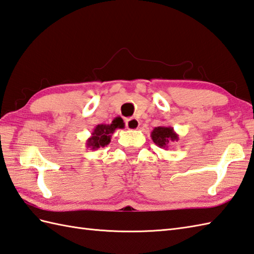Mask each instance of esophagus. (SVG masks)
<instances>
[{"mask_svg": "<svg viewBox=\"0 0 254 254\" xmlns=\"http://www.w3.org/2000/svg\"><path fill=\"white\" fill-rule=\"evenodd\" d=\"M140 122L136 118H129L126 120V126L128 129H138Z\"/></svg>", "mask_w": 254, "mask_h": 254, "instance_id": "1", "label": "esophagus"}]
</instances>
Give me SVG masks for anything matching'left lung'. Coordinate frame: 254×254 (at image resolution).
I'll return each mask as SVG.
<instances>
[{
    "label": "left lung",
    "mask_w": 254,
    "mask_h": 254,
    "mask_svg": "<svg viewBox=\"0 0 254 254\" xmlns=\"http://www.w3.org/2000/svg\"><path fill=\"white\" fill-rule=\"evenodd\" d=\"M151 139L160 148L167 149L171 141H178L179 135L176 134L172 127H157L151 132Z\"/></svg>",
    "instance_id": "left-lung-1"
}]
</instances>
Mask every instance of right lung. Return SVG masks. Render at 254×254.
<instances>
[{"instance_id":"add662e5","label":"right lung","mask_w":254,"mask_h":254,"mask_svg":"<svg viewBox=\"0 0 254 254\" xmlns=\"http://www.w3.org/2000/svg\"><path fill=\"white\" fill-rule=\"evenodd\" d=\"M125 127V123L121 118H116V119L110 123V125H98L94 127L91 136L86 140V147L92 150H96L100 147L107 146L110 143L111 136L115 133L117 128Z\"/></svg>"}]
</instances>
